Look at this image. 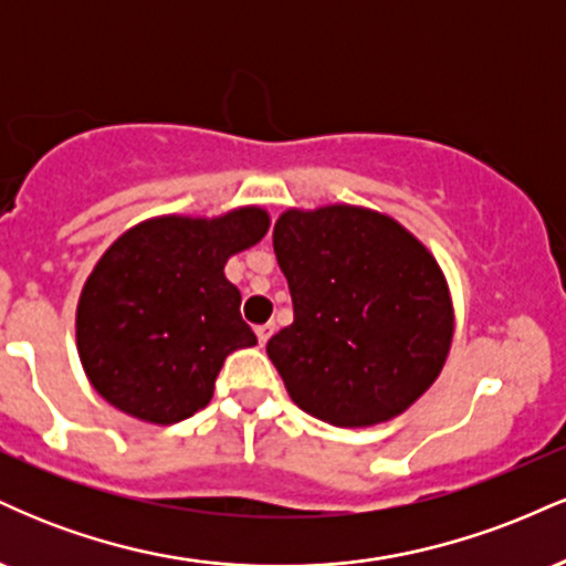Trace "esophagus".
Wrapping results in <instances>:
<instances>
[{
    "mask_svg": "<svg viewBox=\"0 0 566 566\" xmlns=\"http://www.w3.org/2000/svg\"><path fill=\"white\" fill-rule=\"evenodd\" d=\"M255 335H258V340H261V346H265V343H269V337L274 335V324H261V327H255Z\"/></svg>",
    "mask_w": 566,
    "mask_h": 566,
    "instance_id": "34e87169",
    "label": "esophagus"
}]
</instances>
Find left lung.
I'll return each instance as SVG.
<instances>
[{
  "instance_id": "8db88e82",
  "label": "left lung",
  "mask_w": 566,
  "mask_h": 566,
  "mask_svg": "<svg viewBox=\"0 0 566 566\" xmlns=\"http://www.w3.org/2000/svg\"><path fill=\"white\" fill-rule=\"evenodd\" d=\"M274 252L295 322L265 350L303 412L365 428L433 386L454 308L444 271L412 231L369 207H290L274 226Z\"/></svg>"
}]
</instances>
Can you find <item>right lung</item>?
Returning <instances> with one entry per match:
<instances>
[{"label":"right lung","mask_w":566,"mask_h":566,"mask_svg":"<svg viewBox=\"0 0 566 566\" xmlns=\"http://www.w3.org/2000/svg\"><path fill=\"white\" fill-rule=\"evenodd\" d=\"M263 207L159 216L122 233L76 303V350L108 405L172 426L210 405L226 356L255 346L226 263L269 233Z\"/></svg>","instance_id":"1"}]
</instances>
